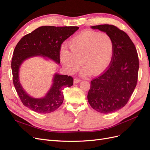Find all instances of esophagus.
Wrapping results in <instances>:
<instances>
[{
  "label": "esophagus",
  "mask_w": 150,
  "mask_h": 150,
  "mask_svg": "<svg viewBox=\"0 0 150 150\" xmlns=\"http://www.w3.org/2000/svg\"><path fill=\"white\" fill-rule=\"evenodd\" d=\"M80 81H81V80L79 79H74V84L79 83L80 82Z\"/></svg>",
  "instance_id": "1"
}]
</instances>
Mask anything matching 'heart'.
Here are the masks:
<instances>
[{
	"label": "heart",
	"instance_id": "1",
	"mask_svg": "<svg viewBox=\"0 0 150 150\" xmlns=\"http://www.w3.org/2000/svg\"><path fill=\"white\" fill-rule=\"evenodd\" d=\"M67 46L69 50L62 47L59 54L63 67L68 73L73 74L81 64L84 67L83 75L101 73L110 64L115 49L110 35L92 30H85L76 35Z\"/></svg>",
	"mask_w": 150,
	"mask_h": 150
}]
</instances>
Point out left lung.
Here are the masks:
<instances>
[{"label": "left lung", "mask_w": 150, "mask_h": 150, "mask_svg": "<svg viewBox=\"0 0 150 150\" xmlns=\"http://www.w3.org/2000/svg\"><path fill=\"white\" fill-rule=\"evenodd\" d=\"M112 38L114 54L108 69L91 81L88 100L94 110L108 114L123 108L137 84L139 59L137 49L124 31L113 25L91 26Z\"/></svg>", "instance_id": "left-lung-1"}]
</instances>
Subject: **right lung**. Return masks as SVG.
Here are the masks:
<instances>
[{
	"label": "right lung",
	"mask_w": 150,
	"mask_h": 150,
	"mask_svg": "<svg viewBox=\"0 0 150 150\" xmlns=\"http://www.w3.org/2000/svg\"><path fill=\"white\" fill-rule=\"evenodd\" d=\"M79 29V27L42 26L24 35L17 43L13 52L11 67L13 83L22 103L36 112L46 113L56 111L62 104V90L73 84V78L56 73L52 84L46 95L34 98L27 93L19 81V68L25 60L35 56L49 58L57 64L60 63L59 54L62 42Z\"/></svg>",
	"instance_id": "add662e5"
}]
</instances>
